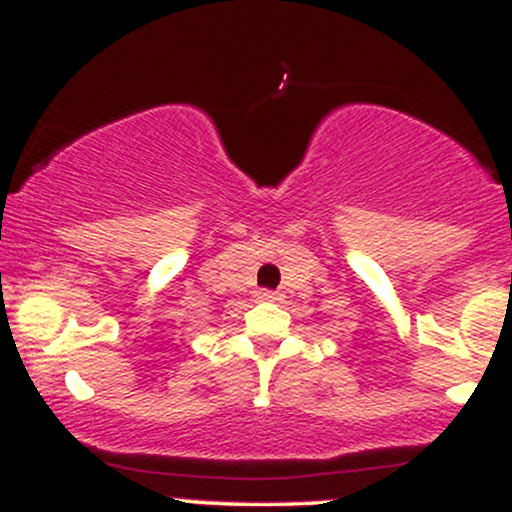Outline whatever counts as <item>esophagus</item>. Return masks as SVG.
I'll return each mask as SVG.
<instances>
[{
  "label": "esophagus",
  "instance_id": "esophagus-1",
  "mask_svg": "<svg viewBox=\"0 0 512 512\" xmlns=\"http://www.w3.org/2000/svg\"><path fill=\"white\" fill-rule=\"evenodd\" d=\"M255 301L274 303V301H279V293L269 291V289H260V291H255Z\"/></svg>",
  "mask_w": 512,
  "mask_h": 512
}]
</instances>
